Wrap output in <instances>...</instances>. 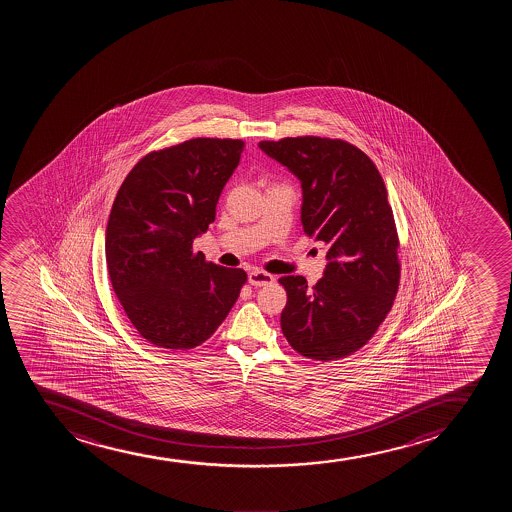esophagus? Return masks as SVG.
Instances as JSON below:
<instances>
[{
    "mask_svg": "<svg viewBox=\"0 0 512 512\" xmlns=\"http://www.w3.org/2000/svg\"><path fill=\"white\" fill-rule=\"evenodd\" d=\"M247 278H249V283L254 285V287H265V285H270V283L275 282L273 275L261 270L249 271V277Z\"/></svg>",
    "mask_w": 512,
    "mask_h": 512,
    "instance_id": "obj_1",
    "label": "esophagus"
}]
</instances>
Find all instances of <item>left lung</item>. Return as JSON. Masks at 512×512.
Masks as SVG:
<instances>
[{
    "mask_svg": "<svg viewBox=\"0 0 512 512\" xmlns=\"http://www.w3.org/2000/svg\"><path fill=\"white\" fill-rule=\"evenodd\" d=\"M259 148L300 181V222L328 247L314 287L299 275L287 290L282 331L307 359H341L364 347L393 307L400 283L398 234L381 174L343 140L299 136L259 141Z\"/></svg>",
    "mask_w": 512,
    "mask_h": 512,
    "instance_id": "left-lung-1",
    "label": "left lung"
}]
</instances>
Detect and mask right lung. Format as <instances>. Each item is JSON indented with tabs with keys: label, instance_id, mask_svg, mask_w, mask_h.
<instances>
[{
	"label": "right lung",
	"instance_id": "obj_1",
	"mask_svg": "<svg viewBox=\"0 0 512 512\" xmlns=\"http://www.w3.org/2000/svg\"><path fill=\"white\" fill-rule=\"evenodd\" d=\"M244 141L194 138L145 155L112 203L109 278L131 324L160 348L189 350L215 333L247 280L206 263L193 241L215 220Z\"/></svg>",
	"mask_w": 512,
	"mask_h": 512
}]
</instances>
